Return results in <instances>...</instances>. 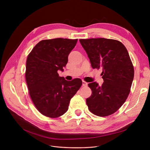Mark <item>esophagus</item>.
Segmentation results:
<instances>
[{"label":"esophagus","instance_id":"esophagus-1","mask_svg":"<svg viewBox=\"0 0 150 150\" xmlns=\"http://www.w3.org/2000/svg\"><path fill=\"white\" fill-rule=\"evenodd\" d=\"M88 86V83H86L84 81H83V86Z\"/></svg>","mask_w":150,"mask_h":150}]
</instances>
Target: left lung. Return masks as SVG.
Instances as JSON below:
<instances>
[{
    "label": "left lung",
    "mask_w": 150,
    "mask_h": 150,
    "mask_svg": "<svg viewBox=\"0 0 150 150\" xmlns=\"http://www.w3.org/2000/svg\"><path fill=\"white\" fill-rule=\"evenodd\" d=\"M93 69L101 68L103 83L88 84L92 93L86 99L89 111L106 117L116 112L127 100L134 75L129 53L119 41L105 38L80 39Z\"/></svg>",
    "instance_id": "1"
}]
</instances>
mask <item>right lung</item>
I'll list each match as a JSON object with an SVG mask.
<instances>
[{
    "instance_id": "right-lung-1",
    "label": "right lung",
    "mask_w": 150,
    "mask_h": 150,
    "mask_svg": "<svg viewBox=\"0 0 150 150\" xmlns=\"http://www.w3.org/2000/svg\"><path fill=\"white\" fill-rule=\"evenodd\" d=\"M78 39L55 38L39 42L28 54L25 79L30 97L38 111L57 118L69 109L70 99L82 85L80 78L67 81L59 76Z\"/></svg>"
}]
</instances>
